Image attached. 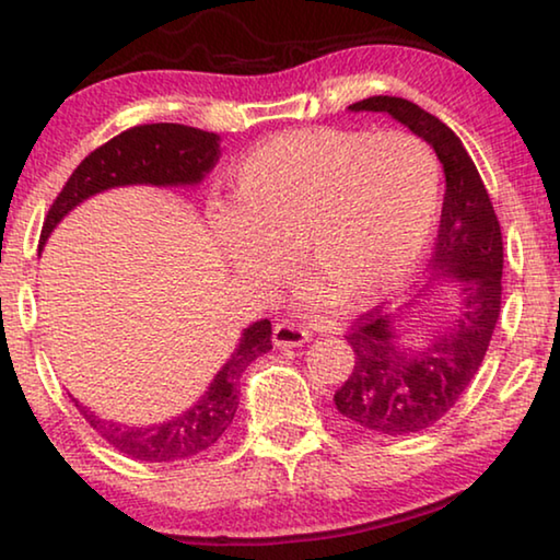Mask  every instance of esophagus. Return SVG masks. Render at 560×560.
<instances>
[{
	"instance_id": "obj_1",
	"label": "esophagus",
	"mask_w": 560,
	"mask_h": 560,
	"mask_svg": "<svg viewBox=\"0 0 560 560\" xmlns=\"http://www.w3.org/2000/svg\"><path fill=\"white\" fill-rule=\"evenodd\" d=\"M312 339V331L306 326H299L294 322H281L273 326V343L281 349H291V346H301Z\"/></svg>"
}]
</instances>
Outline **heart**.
<instances>
[{
    "label": "heart",
    "instance_id": "heart-1",
    "mask_svg": "<svg viewBox=\"0 0 560 560\" xmlns=\"http://www.w3.org/2000/svg\"><path fill=\"white\" fill-rule=\"evenodd\" d=\"M439 194V162L419 137L291 129L238 162L229 209L211 224L226 261L254 287H273L289 254L301 281L339 306H361L416 271Z\"/></svg>",
    "mask_w": 560,
    "mask_h": 560
}]
</instances>
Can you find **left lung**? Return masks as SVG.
Here are the masks:
<instances>
[{
    "mask_svg": "<svg viewBox=\"0 0 560 560\" xmlns=\"http://www.w3.org/2000/svg\"><path fill=\"white\" fill-rule=\"evenodd\" d=\"M351 112L392 114L433 147L446 176L433 281L458 289V314L419 349L401 343V314L366 312L346 341L357 353L351 376L334 394L339 413L361 433L408 436L446 416L471 384L501 312L503 238L476 164L446 124L401 96H369ZM429 287V283H425Z\"/></svg>",
    "mask_w": 560,
    "mask_h": 560,
    "instance_id": "1",
    "label": "left lung"
}]
</instances>
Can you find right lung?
Returning <instances> with one entry per match:
<instances>
[{
    "label": "right lung",
    "mask_w": 560,
    "mask_h": 560,
    "mask_svg": "<svg viewBox=\"0 0 560 560\" xmlns=\"http://www.w3.org/2000/svg\"><path fill=\"white\" fill-rule=\"evenodd\" d=\"M219 141L221 139L214 131L184 127V124H141V127L121 131L119 137L94 149L69 176L65 189L59 191V197L49 207L47 219H44L39 248L47 244L51 229L94 194L129 184H199L219 162ZM269 349L271 322L261 318V322L244 328L232 359L221 366L207 394L189 411L164 423L127 425L106 421L89 411L77 398L72 401L86 423L104 441H109L119 454H127L135 460H149V464L189 460L207 454L224 436L238 406V378H242L248 363Z\"/></svg>",
    "instance_id": "add662e5"
}]
</instances>
